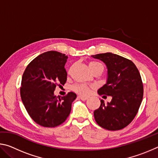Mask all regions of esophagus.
<instances>
[{
    "label": "esophagus",
    "mask_w": 158,
    "mask_h": 158,
    "mask_svg": "<svg viewBox=\"0 0 158 158\" xmlns=\"http://www.w3.org/2000/svg\"><path fill=\"white\" fill-rule=\"evenodd\" d=\"M78 98H79V99H81V100H88V97H85V96H83V95H79L78 96Z\"/></svg>",
    "instance_id": "obj_1"
}]
</instances>
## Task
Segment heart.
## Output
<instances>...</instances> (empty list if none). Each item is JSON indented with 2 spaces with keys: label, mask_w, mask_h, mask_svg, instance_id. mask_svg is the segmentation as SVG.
<instances>
[{
  "label": "heart",
  "mask_w": 158,
  "mask_h": 158,
  "mask_svg": "<svg viewBox=\"0 0 158 158\" xmlns=\"http://www.w3.org/2000/svg\"><path fill=\"white\" fill-rule=\"evenodd\" d=\"M89 68L90 70H93L96 68H103V65H102L100 63L97 62V61H91V62L89 63ZM73 90L74 91L79 93V94L81 95H86L89 93L90 90V88L89 85L83 84H75L73 86Z\"/></svg>",
  "instance_id": "b5f03b06"
}]
</instances>
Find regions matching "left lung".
Listing matches in <instances>:
<instances>
[{
  "instance_id": "1",
  "label": "left lung",
  "mask_w": 158,
  "mask_h": 158,
  "mask_svg": "<svg viewBox=\"0 0 158 158\" xmlns=\"http://www.w3.org/2000/svg\"><path fill=\"white\" fill-rule=\"evenodd\" d=\"M91 56L105 63L107 68L106 83L98 89V94L112 97L106 105L100 100V106L94 111L95 121L106 130H121L135 118L142 101L143 88L139 72L132 61L115 53Z\"/></svg>"
}]
</instances>
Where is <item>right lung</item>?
Masks as SVG:
<instances>
[{"label":"right lung","instance_id":"1","mask_svg":"<svg viewBox=\"0 0 158 158\" xmlns=\"http://www.w3.org/2000/svg\"><path fill=\"white\" fill-rule=\"evenodd\" d=\"M68 56L56 51L39 55L26 67L20 89L22 102L33 121L46 127H54L65 121L77 95L69 92L62 98L54 90L58 84L67 81L65 66Z\"/></svg>","mask_w":158,"mask_h":158}]
</instances>
